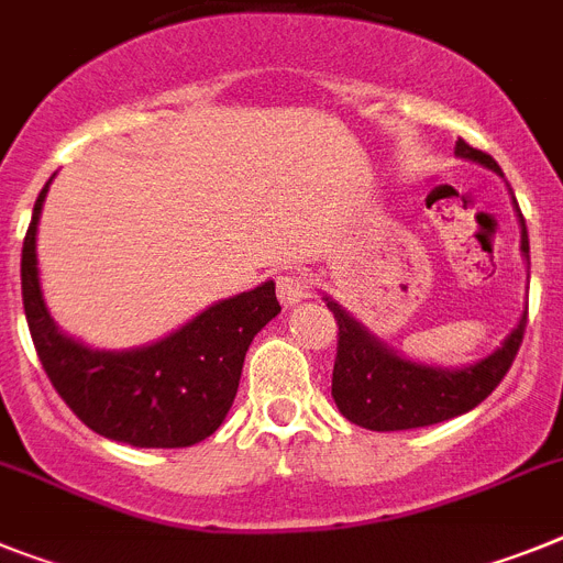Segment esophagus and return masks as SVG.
<instances>
[{"label":"esophagus","instance_id":"34e87169","mask_svg":"<svg viewBox=\"0 0 563 563\" xmlns=\"http://www.w3.org/2000/svg\"><path fill=\"white\" fill-rule=\"evenodd\" d=\"M277 297L286 309L309 297V277L303 272H286L277 277Z\"/></svg>","mask_w":563,"mask_h":563}]
</instances>
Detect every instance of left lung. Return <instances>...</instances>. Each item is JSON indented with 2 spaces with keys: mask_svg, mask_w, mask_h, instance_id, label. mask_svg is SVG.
Returning <instances> with one entry per match:
<instances>
[{
  "mask_svg": "<svg viewBox=\"0 0 563 563\" xmlns=\"http://www.w3.org/2000/svg\"><path fill=\"white\" fill-rule=\"evenodd\" d=\"M455 154L500 174L498 163L484 151L472 148L466 140H457ZM518 217H521V252L530 260V238L521 209ZM325 306L338 320L332 398L343 418L375 432L432 427L475 409L504 380L527 329V311H523L518 325L504 340V346L495 349L489 357L464 369H443V366H427L400 357L395 349L366 332L346 309H340L332 297H325Z\"/></svg>",
  "mask_w": 563,
  "mask_h": 563,
  "instance_id": "obj_1",
  "label": "left lung"
}]
</instances>
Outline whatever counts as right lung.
I'll return each mask as SVG.
<instances>
[{
  "instance_id": "obj_1",
  "label": "right lung",
  "mask_w": 563,
  "mask_h": 563,
  "mask_svg": "<svg viewBox=\"0 0 563 563\" xmlns=\"http://www.w3.org/2000/svg\"><path fill=\"white\" fill-rule=\"evenodd\" d=\"M51 179L36 197L22 243V303L27 329L70 412L111 441L143 450L194 446L217 432L240 386L245 352L280 303L274 283L209 306L191 323L151 346L102 352L56 329L42 300L36 225Z\"/></svg>"
}]
</instances>
